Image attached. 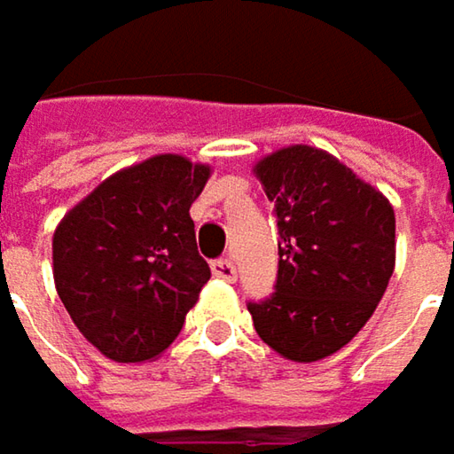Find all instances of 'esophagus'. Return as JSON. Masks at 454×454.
<instances>
[{
	"instance_id": "34e87169",
	"label": "esophagus",
	"mask_w": 454,
	"mask_h": 454,
	"mask_svg": "<svg viewBox=\"0 0 454 454\" xmlns=\"http://www.w3.org/2000/svg\"><path fill=\"white\" fill-rule=\"evenodd\" d=\"M211 271H214V277H219V279H224V282H235V279H238V269H235V263H232L230 258L214 261V263H211Z\"/></svg>"
}]
</instances>
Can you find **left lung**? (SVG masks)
<instances>
[{
	"instance_id": "8db88e82",
	"label": "left lung",
	"mask_w": 454,
	"mask_h": 454,
	"mask_svg": "<svg viewBox=\"0 0 454 454\" xmlns=\"http://www.w3.org/2000/svg\"><path fill=\"white\" fill-rule=\"evenodd\" d=\"M279 230L271 298L248 303L258 337L295 364L345 348L395 271V208L329 151L285 145L254 167Z\"/></svg>"
}]
</instances>
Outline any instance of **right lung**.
I'll list each match as a JSON object with an SVG mask.
<instances>
[{"instance_id":"add662e5","label":"right lung","mask_w":454,"mask_h":454,"mask_svg":"<svg viewBox=\"0 0 454 454\" xmlns=\"http://www.w3.org/2000/svg\"><path fill=\"white\" fill-rule=\"evenodd\" d=\"M208 177V164L159 153L106 177L57 224L59 301L101 356L143 364L180 334L211 277L191 219Z\"/></svg>"}]
</instances>
